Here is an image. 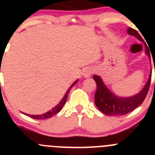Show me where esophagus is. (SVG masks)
Listing matches in <instances>:
<instances>
[{"instance_id": "1", "label": "esophagus", "mask_w": 155, "mask_h": 155, "mask_svg": "<svg viewBox=\"0 0 155 155\" xmlns=\"http://www.w3.org/2000/svg\"><path fill=\"white\" fill-rule=\"evenodd\" d=\"M93 73V69L91 68H87L84 70L83 72V76L85 78H88L91 76V74Z\"/></svg>"}]
</instances>
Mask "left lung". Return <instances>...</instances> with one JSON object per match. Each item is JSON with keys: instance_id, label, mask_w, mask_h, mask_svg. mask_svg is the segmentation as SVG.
<instances>
[{"instance_id": "left-lung-1", "label": "left lung", "mask_w": 155, "mask_h": 155, "mask_svg": "<svg viewBox=\"0 0 155 155\" xmlns=\"http://www.w3.org/2000/svg\"><path fill=\"white\" fill-rule=\"evenodd\" d=\"M127 33L129 35L134 36L139 40L143 42V39L140 35L138 31L136 30L129 28L127 29ZM144 44L145 46V54L149 57L150 59L149 48L146 43ZM151 78V72L150 73L149 79L145 83L144 87L137 94L129 97H121L116 96L112 91H110L100 76L94 75L93 79H94L97 84V91L94 95L95 105L103 113L107 115L115 116V115H126L143 104L149 89Z\"/></svg>"}]
</instances>
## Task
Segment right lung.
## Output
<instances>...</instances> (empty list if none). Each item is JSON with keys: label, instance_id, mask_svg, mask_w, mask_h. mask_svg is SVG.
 <instances>
[{"label": "right lung", "instance_id": "right-lung-1", "mask_svg": "<svg viewBox=\"0 0 155 155\" xmlns=\"http://www.w3.org/2000/svg\"><path fill=\"white\" fill-rule=\"evenodd\" d=\"M78 82V79L76 81H75L74 82H73V84H72V85L69 87V89L68 91H67L66 94H64V97L62 98L61 101H60V103H59L58 104L57 106H55L54 108H52V109H51V110L48 111L47 112H46V113L44 114H41V115H28V114H25L24 113L25 115H28V116L31 117V118H34V119H37V120H43V119H46V118H51V117H52L53 115H54L55 114L58 113L59 112H60L61 110V109L63 108L64 105L65 104H66V101H67V98H68V94H69V91H70V90L71 89V87L73 86H74L75 85H76V83H77Z\"/></svg>", "mask_w": 155, "mask_h": 155}]
</instances>
